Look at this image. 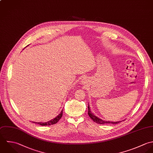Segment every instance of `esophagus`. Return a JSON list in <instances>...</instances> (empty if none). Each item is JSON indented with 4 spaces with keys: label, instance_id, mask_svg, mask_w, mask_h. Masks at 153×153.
Segmentation results:
<instances>
[{
    "label": "esophagus",
    "instance_id": "1",
    "mask_svg": "<svg viewBox=\"0 0 153 153\" xmlns=\"http://www.w3.org/2000/svg\"><path fill=\"white\" fill-rule=\"evenodd\" d=\"M87 80H86V79H85V78H83L82 79V83H85L87 81H86Z\"/></svg>",
    "mask_w": 153,
    "mask_h": 153
}]
</instances>
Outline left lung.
I'll return each instance as SVG.
<instances>
[{
  "label": "left lung",
  "mask_w": 153,
  "mask_h": 153,
  "mask_svg": "<svg viewBox=\"0 0 153 153\" xmlns=\"http://www.w3.org/2000/svg\"><path fill=\"white\" fill-rule=\"evenodd\" d=\"M88 115L90 117V118L92 119V120L97 123L99 124H105V123H112V124H117L119 122L121 121H118V122H112V121H105V120H102L100 118H98L96 115H94L91 111V107L88 103Z\"/></svg>",
  "instance_id": "left-lung-1"
}]
</instances>
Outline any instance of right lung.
I'll return each instance as SVG.
<instances>
[{
  "instance_id": "add662e5",
  "label": "right lung",
  "mask_w": 153,
  "mask_h": 153,
  "mask_svg": "<svg viewBox=\"0 0 153 153\" xmlns=\"http://www.w3.org/2000/svg\"><path fill=\"white\" fill-rule=\"evenodd\" d=\"M62 111H61V112L60 113V114H59V115H57L55 118L48 121V122H34V123H37L38 124L40 125H42V126H47V125H53V124H55L57 122H58L62 115Z\"/></svg>"
}]
</instances>
